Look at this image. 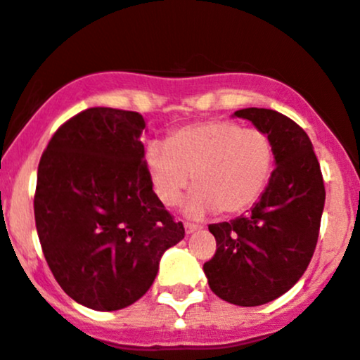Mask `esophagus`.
<instances>
[{"mask_svg": "<svg viewBox=\"0 0 360 360\" xmlns=\"http://www.w3.org/2000/svg\"><path fill=\"white\" fill-rule=\"evenodd\" d=\"M184 229H186V233H195V231H200L202 229V226H199V224H191V221H184Z\"/></svg>", "mask_w": 360, "mask_h": 360, "instance_id": "esophagus-1", "label": "esophagus"}]
</instances>
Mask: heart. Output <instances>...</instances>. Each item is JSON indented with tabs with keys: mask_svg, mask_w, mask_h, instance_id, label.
Here are the masks:
<instances>
[{
	"mask_svg": "<svg viewBox=\"0 0 360 360\" xmlns=\"http://www.w3.org/2000/svg\"><path fill=\"white\" fill-rule=\"evenodd\" d=\"M275 165L270 134L233 120H204L150 142L146 167L158 199L177 206L191 181L197 188L186 202L190 217L221 210L238 214L250 210L266 190Z\"/></svg>",
	"mask_w": 360,
	"mask_h": 360,
	"instance_id": "1",
	"label": "heart"
}]
</instances>
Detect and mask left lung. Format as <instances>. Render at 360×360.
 <instances>
[{
    "instance_id": "1",
    "label": "left lung",
    "mask_w": 360,
    "mask_h": 360,
    "mask_svg": "<svg viewBox=\"0 0 360 360\" xmlns=\"http://www.w3.org/2000/svg\"><path fill=\"white\" fill-rule=\"evenodd\" d=\"M234 115L270 134L275 170L248 214L211 224L217 252L204 263L221 300L263 305L295 286L307 270L320 234L325 184L307 133L275 110L243 108Z\"/></svg>"
}]
</instances>
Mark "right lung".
<instances>
[{
    "label": "right lung",
    "mask_w": 360,
    "mask_h": 360,
    "mask_svg": "<svg viewBox=\"0 0 360 360\" xmlns=\"http://www.w3.org/2000/svg\"><path fill=\"white\" fill-rule=\"evenodd\" d=\"M136 112L89 108L56 129L33 199L44 257L72 300L119 311L142 298L184 227L153 191Z\"/></svg>",
    "instance_id": "add662e5"
}]
</instances>
